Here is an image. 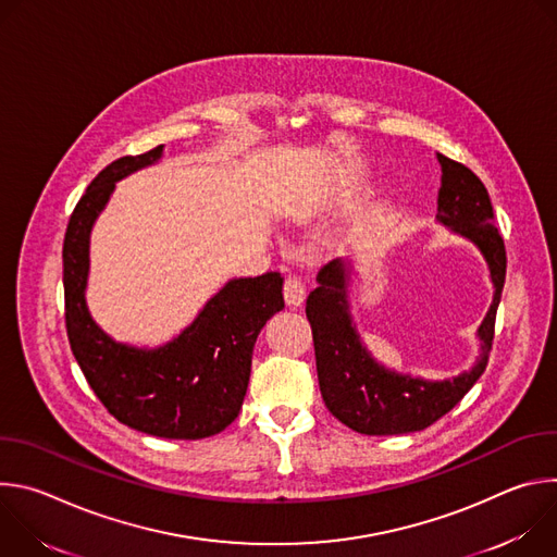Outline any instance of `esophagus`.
<instances>
[{
    "mask_svg": "<svg viewBox=\"0 0 557 557\" xmlns=\"http://www.w3.org/2000/svg\"><path fill=\"white\" fill-rule=\"evenodd\" d=\"M282 290H284V299L288 306H299L306 297V284L299 275H286Z\"/></svg>",
    "mask_w": 557,
    "mask_h": 557,
    "instance_id": "34e87169",
    "label": "esophagus"
}]
</instances>
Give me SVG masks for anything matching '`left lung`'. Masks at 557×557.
<instances>
[{
  "mask_svg": "<svg viewBox=\"0 0 557 557\" xmlns=\"http://www.w3.org/2000/svg\"><path fill=\"white\" fill-rule=\"evenodd\" d=\"M438 163L443 168L438 220L479 245L496 286L494 304L479 331L483 355L469 372L451 381L430 383L383 370L368 357L350 326L344 264L339 260L324 264L317 275L320 284L306 299L317 379L331 414L359 434H406L432 425L462 399L490 361L507 273L505 240L494 226V207L483 181L443 153H438Z\"/></svg>",
  "mask_w": 557,
  "mask_h": 557,
  "instance_id": "8db88e82",
  "label": "left lung"
}]
</instances>
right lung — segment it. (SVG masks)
<instances>
[{"label":"right lung","mask_w":557,"mask_h":557,"mask_svg":"<svg viewBox=\"0 0 557 557\" xmlns=\"http://www.w3.org/2000/svg\"><path fill=\"white\" fill-rule=\"evenodd\" d=\"M163 145L121 156L78 198L63 237L65 331L72 355L106 410L123 425L161 438H205L243 408L256 339L284 308L280 273L228 282L172 344L136 350L92 322L84 288L88 237L114 183L161 158Z\"/></svg>","instance_id":"obj_1"}]
</instances>
